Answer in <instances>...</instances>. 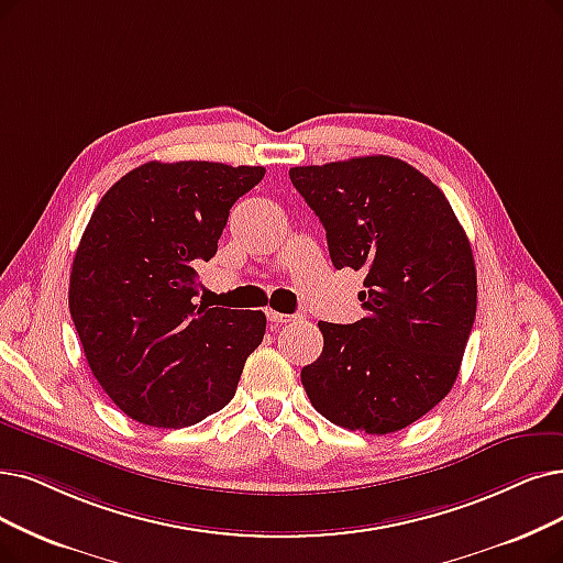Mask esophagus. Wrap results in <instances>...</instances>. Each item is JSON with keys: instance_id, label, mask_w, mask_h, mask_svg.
Masks as SVG:
<instances>
[{"instance_id": "34e87169", "label": "esophagus", "mask_w": 563, "mask_h": 563, "mask_svg": "<svg viewBox=\"0 0 563 563\" xmlns=\"http://www.w3.org/2000/svg\"><path fill=\"white\" fill-rule=\"evenodd\" d=\"M267 319L277 323V325H284V323H290V321H298L300 317H298V313H282V311H275V309H267Z\"/></svg>"}]
</instances>
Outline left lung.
<instances>
[{"label":"left lung","mask_w":563,"mask_h":563,"mask_svg":"<svg viewBox=\"0 0 563 563\" xmlns=\"http://www.w3.org/2000/svg\"><path fill=\"white\" fill-rule=\"evenodd\" d=\"M332 265L365 273L351 325L319 321L323 353L302 367L311 407L365 434L404 430L451 393L476 319V263L443 191L393 156L296 166Z\"/></svg>","instance_id":"left-lung-1"}]
</instances>
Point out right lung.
<instances>
[{
	"label": "right lung",
	"instance_id": "1",
	"mask_svg": "<svg viewBox=\"0 0 563 563\" xmlns=\"http://www.w3.org/2000/svg\"><path fill=\"white\" fill-rule=\"evenodd\" d=\"M263 166L150 162L112 185L71 267L69 309L99 386L129 418L189 427L227 407L265 313L196 305L235 200Z\"/></svg>",
	"mask_w": 563,
	"mask_h": 563
}]
</instances>
